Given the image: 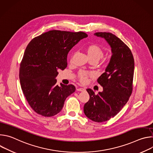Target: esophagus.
<instances>
[{"label":"esophagus","mask_w":153,"mask_h":153,"mask_svg":"<svg viewBox=\"0 0 153 153\" xmlns=\"http://www.w3.org/2000/svg\"><path fill=\"white\" fill-rule=\"evenodd\" d=\"M85 90V88H78L77 89V91H83Z\"/></svg>","instance_id":"34e87169"}]
</instances>
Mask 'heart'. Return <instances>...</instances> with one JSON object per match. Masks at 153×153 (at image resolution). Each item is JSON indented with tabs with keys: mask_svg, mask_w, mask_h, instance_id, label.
<instances>
[{
	"mask_svg": "<svg viewBox=\"0 0 153 153\" xmlns=\"http://www.w3.org/2000/svg\"><path fill=\"white\" fill-rule=\"evenodd\" d=\"M86 52L90 59H96L100 60L104 54L103 48L99 45L91 44L86 48ZM93 76V74L85 71H80L78 73V77L82 83L86 82L87 79Z\"/></svg>",
	"mask_w": 153,
	"mask_h": 153,
	"instance_id": "1",
	"label": "heart"
}]
</instances>
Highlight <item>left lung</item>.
Returning a JSON list of instances; mask_svg holds the SVG:
<instances>
[{"label": "left lung", "mask_w": 153, "mask_h": 153, "mask_svg": "<svg viewBox=\"0 0 153 153\" xmlns=\"http://www.w3.org/2000/svg\"><path fill=\"white\" fill-rule=\"evenodd\" d=\"M105 39L111 48V57L103 73L97 79L103 91L97 94L91 89L86 91L90 100L83 106L85 116L96 122H103L114 117L131 95L134 60L128 46L111 33L94 34Z\"/></svg>", "instance_id": "8db88e82"}]
</instances>
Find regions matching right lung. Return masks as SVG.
Here are the masks:
<instances>
[{
    "mask_svg": "<svg viewBox=\"0 0 153 153\" xmlns=\"http://www.w3.org/2000/svg\"><path fill=\"white\" fill-rule=\"evenodd\" d=\"M87 34L52 30L34 38L28 45L20 65L23 93L33 110L45 117L58 114L65 99L73 93V85L56 84L59 70L67 67V55Z\"/></svg>",
    "mask_w": 153,
    "mask_h": 153,
    "instance_id": "obj_1",
    "label": "right lung"
}]
</instances>
